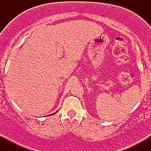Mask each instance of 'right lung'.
Wrapping results in <instances>:
<instances>
[{"label": "right lung", "mask_w": 151, "mask_h": 151, "mask_svg": "<svg viewBox=\"0 0 151 151\" xmlns=\"http://www.w3.org/2000/svg\"><path fill=\"white\" fill-rule=\"evenodd\" d=\"M54 114H55V113H54ZM50 115H52V114H50Z\"/></svg>", "instance_id": "right-lung-1"}]
</instances>
